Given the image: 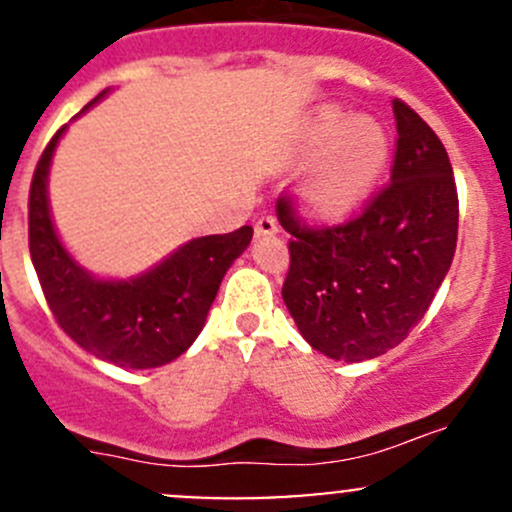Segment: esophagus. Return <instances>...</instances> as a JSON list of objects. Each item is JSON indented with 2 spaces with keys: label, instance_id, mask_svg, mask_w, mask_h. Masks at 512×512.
<instances>
[{
  "label": "esophagus",
  "instance_id": "obj_1",
  "mask_svg": "<svg viewBox=\"0 0 512 512\" xmlns=\"http://www.w3.org/2000/svg\"><path fill=\"white\" fill-rule=\"evenodd\" d=\"M277 232H280V225H277V220L272 218V215H262V218L255 223V235L257 237L277 235Z\"/></svg>",
  "mask_w": 512,
  "mask_h": 512
}]
</instances>
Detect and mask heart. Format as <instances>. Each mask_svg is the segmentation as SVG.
Listing matches in <instances>:
<instances>
[{
  "label": "heart",
  "instance_id": "b5f03b06",
  "mask_svg": "<svg viewBox=\"0 0 512 512\" xmlns=\"http://www.w3.org/2000/svg\"><path fill=\"white\" fill-rule=\"evenodd\" d=\"M297 158L314 163L302 185V203L319 220H342L374 190L389 163V133L369 116L324 106L309 118Z\"/></svg>",
  "mask_w": 512,
  "mask_h": 512
}]
</instances>
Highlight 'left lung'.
I'll return each instance as SVG.
<instances>
[{"mask_svg": "<svg viewBox=\"0 0 512 512\" xmlns=\"http://www.w3.org/2000/svg\"><path fill=\"white\" fill-rule=\"evenodd\" d=\"M391 183L359 218L302 225L292 203L277 218L292 235L282 299L309 347L337 361L376 359L409 337L451 270L458 195L451 160L426 121L394 98Z\"/></svg>", "mask_w": 512, "mask_h": 512, "instance_id": "8db88e82", "label": "left lung"}]
</instances>
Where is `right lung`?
I'll return each instance as SVG.
<instances>
[{"label": "right lung", "instance_id": "obj_1", "mask_svg": "<svg viewBox=\"0 0 512 512\" xmlns=\"http://www.w3.org/2000/svg\"><path fill=\"white\" fill-rule=\"evenodd\" d=\"M64 131L59 128L41 153L29 190V252L39 285L59 327L81 349L123 369H156L178 359L203 332L225 272L250 245L252 227L195 237L128 280L91 275L71 257L51 220L46 185Z\"/></svg>", "mask_w": 512, "mask_h": 512}]
</instances>
